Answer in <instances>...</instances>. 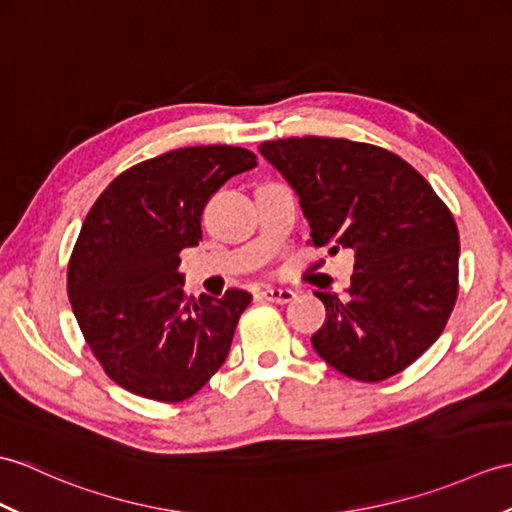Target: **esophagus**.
Returning <instances> with one entry per match:
<instances>
[{
    "label": "esophagus",
    "instance_id": "esophagus-1",
    "mask_svg": "<svg viewBox=\"0 0 512 512\" xmlns=\"http://www.w3.org/2000/svg\"><path fill=\"white\" fill-rule=\"evenodd\" d=\"M259 296L268 303H290L296 294L288 288H266L259 292Z\"/></svg>",
    "mask_w": 512,
    "mask_h": 512
}]
</instances>
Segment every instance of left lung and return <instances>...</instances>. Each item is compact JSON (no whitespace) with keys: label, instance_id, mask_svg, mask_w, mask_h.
<instances>
[{"label":"left lung","instance_id":"1","mask_svg":"<svg viewBox=\"0 0 512 512\" xmlns=\"http://www.w3.org/2000/svg\"><path fill=\"white\" fill-rule=\"evenodd\" d=\"M261 157L299 196L314 246L349 248L347 299L316 292V353L342 375L382 382L443 334L458 296V227L432 185L397 154L360 141H264Z\"/></svg>","mask_w":512,"mask_h":512}]
</instances>
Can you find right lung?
I'll return each mask as SVG.
<instances>
[{
  "mask_svg": "<svg viewBox=\"0 0 512 512\" xmlns=\"http://www.w3.org/2000/svg\"><path fill=\"white\" fill-rule=\"evenodd\" d=\"M255 165L235 146L170 150L113 178L82 222L67 268L71 310L104 373L133 395L189 399L227 360L253 296H187L178 255L202 240L207 200Z\"/></svg>",
  "mask_w": 512,
  "mask_h": 512,
  "instance_id": "right-lung-1",
  "label": "right lung"
}]
</instances>
